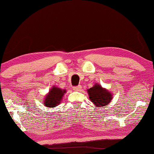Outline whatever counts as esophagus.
Instances as JSON below:
<instances>
[{"label":"esophagus","mask_w":154,"mask_h":154,"mask_svg":"<svg viewBox=\"0 0 154 154\" xmlns=\"http://www.w3.org/2000/svg\"><path fill=\"white\" fill-rule=\"evenodd\" d=\"M81 88H82V86L80 85L77 86H74V87H73V90H74V91H79L80 89H81Z\"/></svg>","instance_id":"obj_1"}]
</instances>
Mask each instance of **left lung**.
I'll return each instance as SVG.
<instances>
[{
	"label": "left lung",
	"mask_w": 154,
	"mask_h": 154,
	"mask_svg": "<svg viewBox=\"0 0 154 154\" xmlns=\"http://www.w3.org/2000/svg\"><path fill=\"white\" fill-rule=\"evenodd\" d=\"M87 91L91 101L98 107H104L112 100V94L98 84L88 89Z\"/></svg>",
	"instance_id": "obj_1"
}]
</instances>
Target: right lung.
<instances>
[{"label": "right lung", "mask_w": 154, "mask_h": 154, "mask_svg": "<svg viewBox=\"0 0 154 154\" xmlns=\"http://www.w3.org/2000/svg\"><path fill=\"white\" fill-rule=\"evenodd\" d=\"M66 90H62L59 88L53 86L50 91L45 98V105L47 107H54L60 104L63 96L66 93Z\"/></svg>", "instance_id": "1"}]
</instances>
